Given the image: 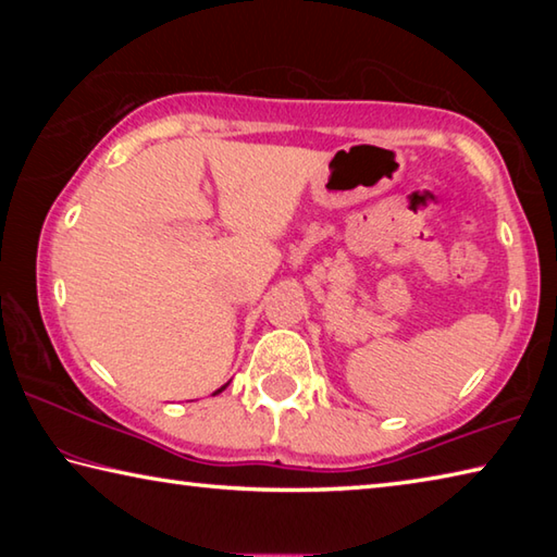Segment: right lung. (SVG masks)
Returning <instances> with one entry per match:
<instances>
[{"label":"right lung","instance_id":"right-lung-1","mask_svg":"<svg viewBox=\"0 0 557 557\" xmlns=\"http://www.w3.org/2000/svg\"><path fill=\"white\" fill-rule=\"evenodd\" d=\"M223 388H225V385H223ZM223 388H221V391H223ZM221 391H215V393H221Z\"/></svg>","mask_w":557,"mask_h":557}]
</instances>
